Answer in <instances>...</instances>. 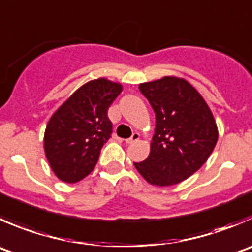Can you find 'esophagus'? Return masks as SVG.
I'll return each instance as SVG.
<instances>
[{
    "mask_svg": "<svg viewBox=\"0 0 252 252\" xmlns=\"http://www.w3.org/2000/svg\"><path fill=\"white\" fill-rule=\"evenodd\" d=\"M139 138H140V134H139V133H133V135H131L130 138L126 139V144H133V143H135V141H138Z\"/></svg>",
    "mask_w": 252,
    "mask_h": 252,
    "instance_id": "esophagus-1",
    "label": "esophagus"
}]
</instances>
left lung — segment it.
<instances>
[{"instance_id": "1", "label": "left lung", "mask_w": 252, "mask_h": 252, "mask_svg": "<svg viewBox=\"0 0 252 252\" xmlns=\"http://www.w3.org/2000/svg\"><path fill=\"white\" fill-rule=\"evenodd\" d=\"M139 90L155 112L150 154L136 170L150 185L172 186L193 175L208 160L218 128L208 104L186 80L165 76Z\"/></svg>"}]
</instances>
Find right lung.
<instances>
[{"instance_id": "obj_1", "label": "right lung", "mask_w": 252, "mask_h": 252, "mask_svg": "<svg viewBox=\"0 0 252 252\" xmlns=\"http://www.w3.org/2000/svg\"><path fill=\"white\" fill-rule=\"evenodd\" d=\"M121 84L97 79L82 85L51 116L44 134V151L56 177L75 183L94 168L112 134L107 116Z\"/></svg>"}]
</instances>
